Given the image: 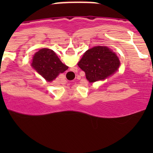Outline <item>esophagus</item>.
I'll return each mask as SVG.
<instances>
[{"label":"esophagus","instance_id":"obj_1","mask_svg":"<svg viewBox=\"0 0 153 153\" xmlns=\"http://www.w3.org/2000/svg\"><path fill=\"white\" fill-rule=\"evenodd\" d=\"M69 73H70V74H71V73H72V72H71V71H70V72H69Z\"/></svg>","mask_w":153,"mask_h":153}]
</instances>
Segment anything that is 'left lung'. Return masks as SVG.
Listing matches in <instances>:
<instances>
[{
  "mask_svg": "<svg viewBox=\"0 0 153 153\" xmlns=\"http://www.w3.org/2000/svg\"><path fill=\"white\" fill-rule=\"evenodd\" d=\"M120 61L107 47L97 46L86 51L78 63L90 83L106 79L118 70Z\"/></svg>",
  "mask_w": 153,
  "mask_h": 153,
  "instance_id": "left-lung-1",
  "label": "left lung"
}]
</instances>
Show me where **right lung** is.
Masks as SVG:
<instances>
[{
    "mask_svg": "<svg viewBox=\"0 0 153 153\" xmlns=\"http://www.w3.org/2000/svg\"><path fill=\"white\" fill-rule=\"evenodd\" d=\"M31 65L47 82L55 79L59 74L68 69L56 53L48 48H43L37 51L33 56Z\"/></svg>",
    "mask_w": 153,
    "mask_h": 153,
    "instance_id": "right-lung-1",
    "label": "right lung"
}]
</instances>
